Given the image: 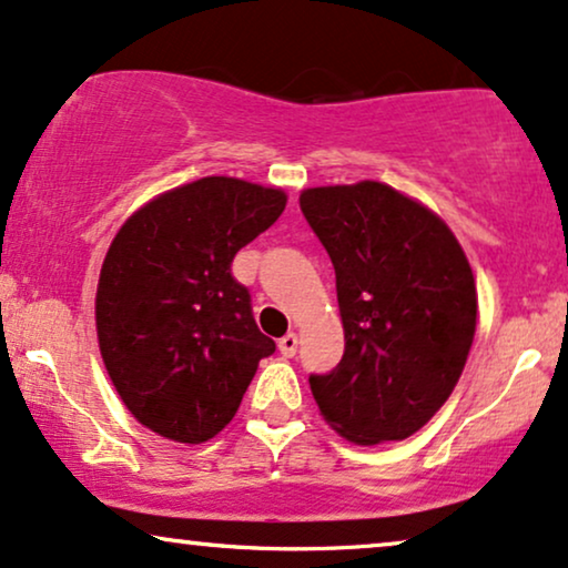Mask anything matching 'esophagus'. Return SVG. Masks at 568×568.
Instances as JSON below:
<instances>
[{
	"label": "esophagus",
	"instance_id": "34e87169",
	"mask_svg": "<svg viewBox=\"0 0 568 568\" xmlns=\"http://www.w3.org/2000/svg\"><path fill=\"white\" fill-rule=\"evenodd\" d=\"M277 348H280V354H283L285 358L296 356V351H298V335H296V333L283 335V337H280V341H277Z\"/></svg>",
	"mask_w": 568,
	"mask_h": 568
}]
</instances>
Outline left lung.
Wrapping results in <instances>:
<instances>
[{
	"instance_id": "obj_1",
	"label": "left lung",
	"mask_w": 568,
	"mask_h": 568,
	"mask_svg": "<svg viewBox=\"0 0 568 568\" xmlns=\"http://www.w3.org/2000/svg\"><path fill=\"white\" fill-rule=\"evenodd\" d=\"M301 212L335 267L346 351L312 375L327 425L351 443L406 440L462 377L477 288L462 243L425 204L390 185L306 189Z\"/></svg>"
}]
</instances>
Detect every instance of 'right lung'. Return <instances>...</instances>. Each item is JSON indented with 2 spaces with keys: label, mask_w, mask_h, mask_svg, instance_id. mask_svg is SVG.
Returning <instances> with one entry per match:
<instances>
[{
  "label": "right lung",
  "mask_w": 568,
  "mask_h": 568,
  "mask_svg": "<svg viewBox=\"0 0 568 568\" xmlns=\"http://www.w3.org/2000/svg\"><path fill=\"white\" fill-rule=\"evenodd\" d=\"M285 201L280 189L201 178L143 204L114 235L97 288L99 351L152 433L210 440L239 412L260 358L275 354L231 264Z\"/></svg>",
  "instance_id": "obj_1"
}]
</instances>
